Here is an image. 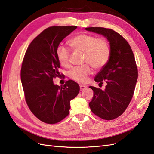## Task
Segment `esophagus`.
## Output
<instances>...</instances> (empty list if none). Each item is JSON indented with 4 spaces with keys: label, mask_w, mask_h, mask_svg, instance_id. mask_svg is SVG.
<instances>
[{
    "label": "esophagus",
    "mask_w": 154,
    "mask_h": 154,
    "mask_svg": "<svg viewBox=\"0 0 154 154\" xmlns=\"http://www.w3.org/2000/svg\"><path fill=\"white\" fill-rule=\"evenodd\" d=\"M85 88H86V86L83 85H80V90H85Z\"/></svg>",
    "instance_id": "34e87169"
}]
</instances>
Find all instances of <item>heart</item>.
<instances>
[{
    "label": "heart",
    "mask_w": 154,
    "mask_h": 154,
    "mask_svg": "<svg viewBox=\"0 0 154 154\" xmlns=\"http://www.w3.org/2000/svg\"><path fill=\"white\" fill-rule=\"evenodd\" d=\"M69 45L75 51L84 53L83 66H76L70 71L69 75L73 80L84 82L92 73V66L96 69L103 68L107 64L111 49L108 42L103 38L85 33L76 35L69 41ZM57 58L60 65L67 68L69 66L70 51L63 46H59L56 51Z\"/></svg>",
    "instance_id": "heart-1"
}]
</instances>
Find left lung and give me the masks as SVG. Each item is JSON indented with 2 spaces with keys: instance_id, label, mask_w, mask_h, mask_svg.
I'll use <instances>...</instances> for the list:
<instances>
[{
  "instance_id": "1",
  "label": "left lung",
  "mask_w": 154,
  "mask_h": 154,
  "mask_svg": "<svg viewBox=\"0 0 154 154\" xmlns=\"http://www.w3.org/2000/svg\"><path fill=\"white\" fill-rule=\"evenodd\" d=\"M85 29L107 38L111 49L108 63L94 78L99 85L104 81L107 85L105 90L90 86L94 96L89 107L102 119H115L124 112L133 96L138 78L135 57L128 42L115 30L103 27Z\"/></svg>"
}]
</instances>
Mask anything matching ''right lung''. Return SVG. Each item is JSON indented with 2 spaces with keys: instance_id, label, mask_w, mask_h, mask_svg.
I'll return each instance as SVG.
<instances>
[{
  "instance_id": "add662e5",
  "label": "right lung",
  "mask_w": 154,
  "mask_h": 154,
  "mask_svg": "<svg viewBox=\"0 0 154 154\" xmlns=\"http://www.w3.org/2000/svg\"><path fill=\"white\" fill-rule=\"evenodd\" d=\"M76 26H51L30 43L23 58L21 79L26 104L34 115L46 124H54L69 115L70 101L79 92L76 82L68 80L59 86L53 78L60 77L56 51L62 39Z\"/></svg>"
}]
</instances>
